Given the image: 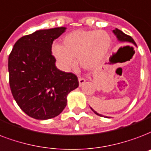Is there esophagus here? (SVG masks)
<instances>
[{
  "mask_svg": "<svg viewBox=\"0 0 151 151\" xmlns=\"http://www.w3.org/2000/svg\"><path fill=\"white\" fill-rule=\"evenodd\" d=\"M78 81H79V86H81L84 83H85V82H86V79H85V78H78Z\"/></svg>",
  "mask_w": 151,
  "mask_h": 151,
  "instance_id": "esophagus-1",
  "label": "esophagus"
}]
</instances>
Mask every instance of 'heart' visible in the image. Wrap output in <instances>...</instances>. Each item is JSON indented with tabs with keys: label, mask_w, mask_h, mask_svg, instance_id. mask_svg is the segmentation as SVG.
Listing matches in <instances>:
<instances>
[{
	"label": "heart",
	"mask_w": 151,
	"mask_h": 151,
	"mask_svg": "<svg viewBox=\"0 0 151 151\" xmlns=\"http://www.w3.org/2000/svg\"><path fill=\"white\" fill-rule=\"evenodd\" d=\"M111 39L104 31L76 30L65 35L63 45L54 44V56L64 70L75 65V58L84 69L97 67L108 55Z\"/></svg>",
	"instance_id": "heart-1"
}]
</instances>
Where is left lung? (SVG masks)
Returning a JSON list of instances; mask_svg holds the SVG:
<instances>
[{
    "label": "left lung",
    "mask_w": 151,
    "mask_h": 151,
    "mask_svg": "<svg viewBox=\"0 0 151 151\" xmlns=\"http://www.w3.org/2000/svg\"><path fill=\"white\" fill-rule=\"evenodd\" d=\"M112 32H113V34L116 36L117 40H118L119 42L132 43V44H134V46H136V43H135V42L134 41V40H133L131 36H129V35H126L125 33H124V32H122L121 30L118 29V28H115L114 30H112ZM90 109H92V111H93L94 113L96 114V115H97V116H103V117H106V118H109V117L105 116H103V115H101V114L96 112V111H94L93 109H92L91 107H90Z\"/></svg>",
    "instance_id": "obj_1"
}]
</instances>
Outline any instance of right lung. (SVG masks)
I'll list each match as a JSON object with an SVG mask.
<instances>
[{"instance_id": "obj_1", "label": "right lung", "mask_w": 151, "mask_h": 151, "mask_svg": "<svg viewBox=\"0 0 151 151\" xmlns=\"http://www.w3.org/2000/svg\"><path fill=\"white\" fill-rule=\"evenodd\" d=\"M66 27L41 29L23 36L9 57V85L22 111L34 119L57 116L66 106L67 96L79 86L75 74L55 65L53 41Z\"/></svg>"}]
</instances>
